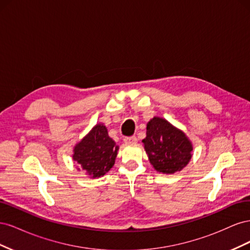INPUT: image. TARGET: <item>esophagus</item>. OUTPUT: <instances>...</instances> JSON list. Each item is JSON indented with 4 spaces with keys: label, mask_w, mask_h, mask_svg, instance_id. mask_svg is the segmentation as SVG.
<instances>
[{
    "label": "esophagus",
    "mask_w": 250,
    "mask_h": 250,
    "mask_svg": "<svg viewBox=\"0 0 250 250\" xmlns=\"http://www.w3.org/2000/svg\"><path fill=\"white\" fill-rule=\"evenodd\" d=\"M138 142V139L135 135H132V137H127L124 139V143L126 144V145H130V144H135Z\"/></svg>",
    "instance_id": "1"
}]
</instances>
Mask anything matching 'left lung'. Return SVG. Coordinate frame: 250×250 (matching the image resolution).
<instances>
[{
    "label": "left lung",
    "mask_w": 250,
    "mask_h": 250,
    "mask_svg": "<svg viewBox=\"0 0 250 250\" xmlns=\"http://www.w3.org/2000/svg\"><path fill=\"white\" fill-rule=\"evenodd\" d=\"M143 143L151 165L160 173L181 171L192 157L191 141L163 118L154 117L149 121Z\"/></svg>",
    "instance_id": "8db88e82"
}]
</instances>
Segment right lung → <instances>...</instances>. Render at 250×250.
Here are the masks:
<instances>
[{
  "instance_id": "right-lung-1",
  "label": "right lung",
  "mask_w": 250,
  "mask_h": 250,
  "mask_svg": "<svg viewBox=\"0 0 250 250\" xmlns=\"http://www.w3.org/2000/svg\"><path fill=\"white\" fill-rule=\"evenodd\" d=\"M118 150L119 146L109 138L106 127L97 124L74 147L73 160L90 178H98L115 165Z\"/></svg>"
}]
</instances>
